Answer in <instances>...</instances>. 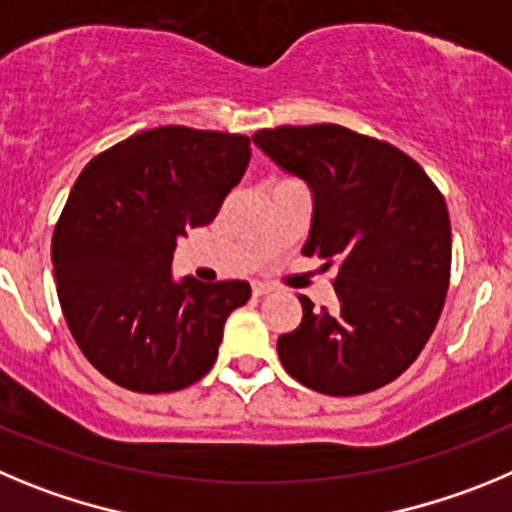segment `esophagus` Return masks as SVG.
Wrapping results in <instances>:
<instances>
[{
	"instance_id": "esophagus-1",
	"label": "esophagus",
	"mask_w": 512,
	"mask_h": 512,
	"mask_svg": "<svg viewBox=\"0 0 512 512\" xmlns=\"http://www.w3.org/2000/svg\"><path fill=\"white\" fill-rule=\"evenodd\" d=\"M270 285H265V283H252V296L255 298H260V296H267V293H270Z\"/></svg>"
}]
</instances>
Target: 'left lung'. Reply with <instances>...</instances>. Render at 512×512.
Instances as JSON below:
<instances>
[{
    "label": "left lung",
    "instance_id": "left-lung-1",
    "mask_svg": "<svg viewBox=\"0 0 512 512\" xmlns=\"http://www.w3.org/2000/svg\"><path fill=\"white\" fill-rule=\"evenodd\" d=\"M262 153L313 193L303 255L336 267V308H313L278 339L285 372L324 395L382 388L416 362L444 308L451 270L446 201L390 142L339 127H275Z\"/></svg>",
    "mask_w": 512,
    "mask_h": 512
}]
</instances>
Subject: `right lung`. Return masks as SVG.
<instances>
[{"label":"right lung","mask_w":512,"mask_h":512,"mask_svg":"<svg viewBox=\"0 0 512 512\" xmlns=\"http://www.w3.org/2000/svg\"><path fill=\"white\" fill-rule=\"evenodd\" d=\"M250 137L168 124L96 155L53 232L63 316L91 365L132 393H173L214 367L247 280L170 275L178 237L214 222Z\"/></svg>","instance_id":"obj_1"}]
</instances>
